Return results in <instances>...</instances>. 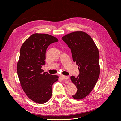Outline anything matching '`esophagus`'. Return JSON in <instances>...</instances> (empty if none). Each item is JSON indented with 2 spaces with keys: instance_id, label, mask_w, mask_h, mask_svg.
<instances>
[{
  "instance_id": "esophagus-1",
  "label": "esophagus",
  "mask_w": 121,
  "mask_h": 121,
  "mask_svg": "<svg viewBox=\"0 0 121 121\" xmlns=\"http://www.w3.org/2000/svg\"><path fill=\"white\" fill-rule=\"evenodd\" d=\"M61 78L65 80V79H69V77L67 76H61Z\"/></svg>"
}]
</instances>
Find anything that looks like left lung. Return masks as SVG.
Instances as JSON below:
<instances>
[{"label": "left lung", "instance_id": "obj_1", "mask_svg": "<svg viewBox=\"0 0 121 121\" xmlns=\"http://www.w3.org/2000/svg\"><path fill=\"white\" fill-rule=\"evenodd\" d=\"M62 39L71 49L73 61L79 66V75L71 77L77 89L72 97L81 99L91 92L99 76L98 49L92 38L82 31L72 32L64 36Z\"/></svg>", "mask_w": 121, "mask_h": 121}]
</instances>
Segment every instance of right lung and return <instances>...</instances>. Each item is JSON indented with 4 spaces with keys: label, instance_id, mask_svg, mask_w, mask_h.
<instances>
[{
    "label": "right lung",
    "instance_id": "obj_1",
    "mask_svg": "<svg viewBox=\"0 0 121 121\" xmlns=\"http://www.w3.org/2000/svg\"><path fill=\"white\" fill-rule=\"evenodd\" d=\"M58 39L46 34L35 33L22 45L17 73L21 85L27 96L38 104L45 103L52 95V86L58 76L49 74L41 69L45 64L48 46Z\"/></svg>",
    "mask_w": 121,
    "mask_h": 121
}]
</instances>
